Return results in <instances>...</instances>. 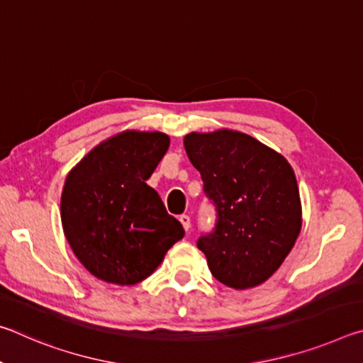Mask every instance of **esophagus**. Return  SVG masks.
Here are the masks:
<instances>
[{
	"label": "esophagus",
	"instance_id": "obj_1",
	"mask_svg": "<svg viewBox=\"0 0 363 363\" xmlns=\"http://www.w3.org/2000/svg\"><path fill=\"white\" fill-rule=\"evenodd\" d=\"M179 220H181V224H182L184 229H186V230L190 229V216H187V214H182V216L179 218Z\"/></svg>",
	"mask_w": 363,
	"mask_h": 363
}]
</instances>
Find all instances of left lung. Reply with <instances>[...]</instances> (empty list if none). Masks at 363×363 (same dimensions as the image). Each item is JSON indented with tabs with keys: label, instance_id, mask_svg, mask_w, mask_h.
<instances>
[{
	"label": "left lung",
	"instance_id": "8db88e82",
	"mask_svg": "<svg viewBox=\"0 0 363 363\" xmlns=\"http://www.w3.org/2000/svg\"><path fill=\"white\" fill-rule=\"evenodd\" d=\"M184 147L219 216L216 230L196 243L208 267L233 290L259 286L290 255L303 225L291 164L277 150L229 128L189 133Z\"/></svg>",
	"mask_w": 363,
	"mask_h": 363
}]
</instances>
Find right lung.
<instances>
[{
    "mask_svg": "<svg viewBox=\"0 0 363 363\" xmlns=\"http://www.w3.org/2000/svg\"><path fill=\"white\" fill-rule=\"evenodd\" d=\"M168 147V134L126 130L93 147L67 174L62 229L73 255L96 279L139 284L186 233L145 182Z\"/></svg>",
    "mask_w": 363,
    "mask_h": 363,
    "instance_id": "obj_1",
    "label": "right lung"
}]
</instances>
